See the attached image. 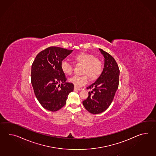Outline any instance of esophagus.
Returning a JSON list of instances; mask_svg holds the SVG:
<instances>
[{"label":"esophagus","mask_w":156,"mask_h":156,"mask_svg":"<svg viewBox=\"0 0 156 156\" xmlns=\"http://www.w3.org/2000/svg\"><path fill=\"white\" fill-rule=\"evenodd\" d=\"M80 90L81 89L80 88L76 87H74V91H79V90Z\"/></svg>","instance_id":"obj_1"}]
</instances>
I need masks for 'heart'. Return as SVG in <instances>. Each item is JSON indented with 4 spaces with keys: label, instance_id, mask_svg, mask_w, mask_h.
Instances as JSON below:
<instances>
[{
    "label": "heart",
    "instance_id": "1",
    "mask_svg": "<svg viewBox=\"0 0 156 156\" xmlns=\"http://www.w3.org/2000/svg\"><path fill=\"white\" fill-rule=\"evenodd\" d=\"M76 64L82 65L83 67L80 76H73L69 81L76 87H80L87 82L88 79L91 81L97 80L103 72V63L98 57L92 54L82 52L77 54L73 57ZM61 70L66 75H70L73 72V66L68 61L63 60L61 62Z\"/></svg>",
    "mask_w": 156,
    "mask_h": 156
}]
</instances>
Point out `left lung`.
<instances>
[{"label":"left lung","instance_id":"left-lung-1","mask_svg":"<svg viewBox=\"0 0 156 156\" xmlns=\"http://www.w3.org/2000/svg\"><path fill=\"white\" fill-rule=\"evenodd\" d=\"M104 57V67L100 76L87 89V98L83 101L86 110L92 114H99L107 109L114 99L119 85V69L117 62L109 53L99 48Z\"/></svg>","mask_w":156,"mask_h":156}]
</instances>
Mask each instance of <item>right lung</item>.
Instances as JSON below:
<instances>
[{
  "instance_id": "right-lung-1",
  "label": "right lung",
  "mask_w": 156,
  "mask_h": 156,
  "mask_svg": "<svg viewBox=\"0 0 156 156\" xmlns=\"http://www.w3.org/2000/svg\"><path fill=\"white\" fill-rule=\"evenodd\" d=\"M58 47H49L37 55L31 65V82L35 95L44 109L56 112L66 103L74 84L66 83L61 62L72 52Z\"/></svg>"
}]
</instances>
